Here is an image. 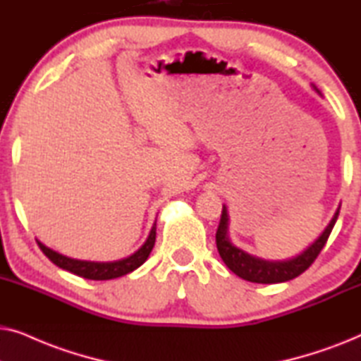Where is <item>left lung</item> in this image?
Segmentation results:
<instances>
[{
  "instance_id": "8db88e82",
  "label": "left lung",
  "mask_w": 361,
  "mask_h": 361,
  "mask_svg": "<svg viewBox=\"0 0 361 361\" xmlns=\"http://www.w3.org/2000/svg\"><path fill=\"white\" fill-rule=\"evenodd\" d=\"M312 87L319 95H322L317 87L315 85ZM338 212H340V205L337 212L334 214L332 220L329 221V225L325 226V230L320 233L319 238L315 240L312 245H309L300 255L293 256V258H288V259H264L233 245V241L230 240V235H228V225H230L228 210H226V207L224 205L220 225L215 235L216 248H219V253L221 256V259H224V263L228 266L236 276H240L241 279L250 281V283H258V284L286 283V281L298 278L299 274H302L304 271L314 263L320 251H322L325 243H327L330 231H332L335 221L338 219Z\"/></svg>"
}]
</instances>
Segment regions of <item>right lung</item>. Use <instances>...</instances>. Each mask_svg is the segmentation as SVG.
Listing matches in <instances>:
<instances>
[{
    "label": "right lung",
    "instance_id": "add662e5",
    "mask_svg": "<svg viewBox=\"0 0 361 361\" xmlns=\"http://www.w3.org/2000/svg\"><path fill=\"white\" fill-rule=\"evenodd\" d=\"M37 241L39 248L42 250V253L47 256L49 259L52 261L54 264L59 266V268L71 271V273L80 276V278L85 279H92V281H108V279H115V278H121L128 273H133V271L140 268V266L145 263L147 259V256L154 248V241H156V221L152 225V228L149 231V236H147L145 243L135 253L126 256V258L121 259H115V261H87V259H77V258H71V256H66L59 251L49 248L42 243V241Z\"/></svg>",
    "mask_w": 361,
    "mask_h": 361
}]
</instances>
